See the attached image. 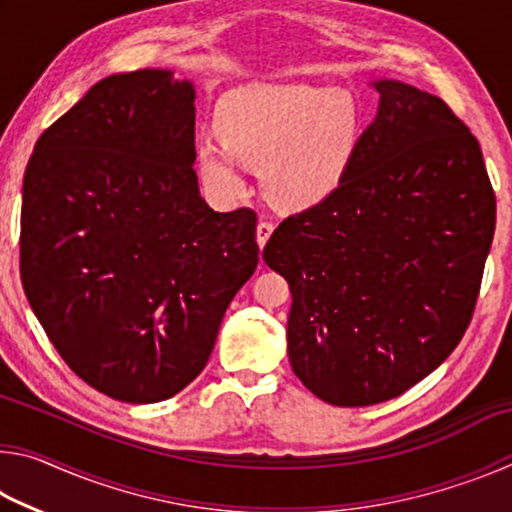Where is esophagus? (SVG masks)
Here are the masks:
<instances>
[{
  "mask_svg": "<svg viewBox=\"0 0 512 512\" xmlns=\"http://www.w3.org/2000/svg\"><path fill=\"white\" fill-rule=\"evenodd\" d=\"M271 235H273V223L259 221L257 223V244H259V248L266 246V241H268V237H271Z\"/></svg>",
  "mask_w": 512,
  "mask_h": 512,
  "instance_id": "obj_1",
  "label": "esophagus"
}]
</instances>
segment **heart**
<instances>
[{"label":"heart","mask_w":512,"mask_h":512,"mask_svg":"<svg viewBox=\"0 0 512 512\" xmlns=\"http://www.w3.org/2000/svg\"><path fill=\"white\" fill-rule=\"evenodd\" d=\"M221 144H196V169L219 201L246 194L241 164L259 169L268 201L287 212L339 194L357 158L363 115L350 92L307 85H246L216 106Z\"/></svg>","instance_id":"b5f03b06"}]
</instances>
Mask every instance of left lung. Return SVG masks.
<instances>
[{"label": "left lung", "instance_id": "obj_1", "mask_svg": "<svg viewBox=\"0 0 512 512\" xmlns=\"http://www.w3.org/2000/svg\"><path fill=\"white\" fill-rule=\"evenodd\" d=\"M377 117L339 194L284 219L264 262L291 289L289 361L334 406L409 391L463 339L497 203L481 146L443 99L372 81Z\"/></svg>", "mask_w": 512, "mask_h": 512}]
</instances>
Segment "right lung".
Instances as JSON below:
<instances>
[{
    "label": "right lung",
    "instance_id": "obj_1",
    "mask_svg": "<svg viewBox=\"0 0 512 512\" xmlns=\"http://www.w3.org/2000/svg\"><path fill=\"white\" fill-rule=\"evenodd\" d=\"M194 99L171 69L112 74L24 173V293L67 366L119 402L192 384L259 262L255 212H214L198 192Z\"/></svg>",
    "mask_w": 512,
    "mask_h": 512
}]
</instances>
